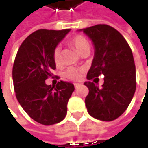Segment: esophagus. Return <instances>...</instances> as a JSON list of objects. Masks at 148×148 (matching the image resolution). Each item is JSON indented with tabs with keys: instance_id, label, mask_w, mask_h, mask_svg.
Masks as SVG:
<instances>
[{
	"instance_id": "esophagus-1",
	"label": "esophagus",
	"mask_w": 148,
	"mask_h": 148,
	"mask_svg": "<svg viewBox=\"0 0 148 148\" xmlns=\"http://www.w3.org/2000/svg\"><path fill=\"white\" fill-rule=\"evenodd\" d=\"M80 86H81V85L79 84V83H75V84H74V87H75L76 89H78V87H79Z\"/></svg>"
}]
</instances>
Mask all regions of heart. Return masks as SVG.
Returning a JSON list of instances; mask_svg holds the SVG:
<instances>
[{"label": "heart", "mask_w": 148, "mask_h": 148, "mask_svg": "<svg viewBox=\"0 0 148 148\" xmlns=\"http://www.w3.org/2000/svg\"><path fill=\"white\" fill-rule=\"evenodd\" d=\"M70 45L74 47V49L80 54V52L86 49V47H89L88 41L82 36H75L70 40ZM53 61L56 65H60L62 62V57H61V49L60 47H56L53 50L52 54ZM64 76L68 79H70L72 80H79L82 76V69L79 68L71 67L66 70L64 73Z\"/></svg>", "instance_id": "1"}]
</instances>
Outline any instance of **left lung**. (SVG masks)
Masks as SVG:
<instances>
[{"mask_svg": "<svg viewBox=\"0 0 148 148\" xmlns=\"http://www.w3.org/2000/svg\"><path fill=\"white\" fill-rule=\"evenodd\" d=\"M92 41L95 53L84 83L89 89L85 99L88 113L101 121H113L128 108L136 88L132 50L123 36L108 25L82 30ZM100 74L105 82L99 88L90 80Z\"/></svg>", "mask_w": 148, "mask_h": 148, "instance_id": "8db88e82", "label": "left lung"}]
</instances>
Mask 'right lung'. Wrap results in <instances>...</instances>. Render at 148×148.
<instances>
[{
	"label": "right lung",
	"mask_w": 148,
	"mask_h": 148,
	"mask_svg": "<svg viewBox=\"0 0 148 148\" xmlns=\"http://www.w3.org/2000/svg\"><path fill=\"white\" fill-rule=\"evenodd\" d=\"M70 30L41 29L29 35L21 44L13 67L16 98L31 118L44 125L62 121L67 104L74 91V85L58 81L56 86L45 84L56 69L54 49Z\"/></svg>",
	"instance_id": "1"
}]
</instances>
